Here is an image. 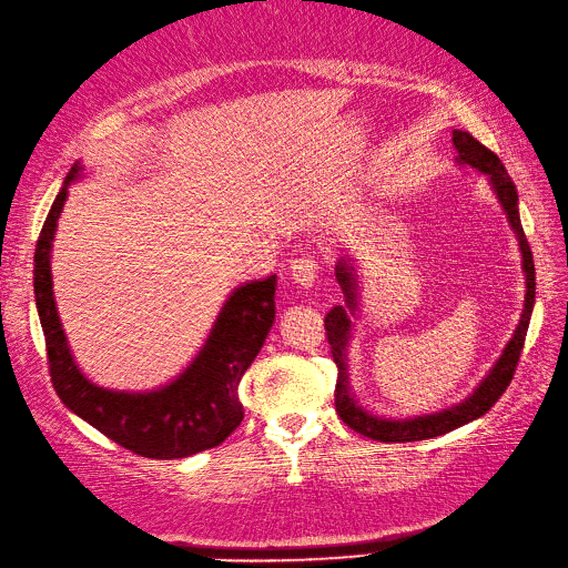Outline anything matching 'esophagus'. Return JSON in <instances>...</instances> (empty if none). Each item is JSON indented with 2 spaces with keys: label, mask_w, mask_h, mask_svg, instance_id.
Returning a JSON list of instances; mask_svg holds the SVG:
<instances>
[{
  "label": "esophagus",
  "mask_w": 568,
  "mask_h": 568,
  "mask_svg": "<svg viewBox=\"0 0 568 568\" xmlns=\"http://www.w3.org/2000/svg\"><path fill=\"white\" fill-rule=\"evenodd\" d=\"M292 282L298 288H311L316 284V264L314 260H294L292 262Z\"/></svg>",
  "instance_id": "34e87169"
}]
</instances>
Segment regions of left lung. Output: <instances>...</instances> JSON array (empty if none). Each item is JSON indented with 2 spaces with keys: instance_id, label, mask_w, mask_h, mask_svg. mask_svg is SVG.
<instances>
[{
  "instance_id": "8db88e82",
  "label": "left lung",
  "mask_w": 568,
  "mask_h": 568,
  "mask_svg": "<svg viewBox=\"0 0 568 568\" xmlns=\"http://www.w3.org/2000/svg\"><path fill=\"white\" fill-rule=\"evenodd\" d=\"M454 146H456L458 166H468L473 171L483 173V176H488L495 199L500 203L507 223H510L513 233L517 237L519 252H523V272H525V308L523 314H519V323L513 333V338L507 341L500 357H497L493 367L478 382V387L473 389L466 399L429 414L379 416L375 412H369L367 407H363L351 387L348 348L355 331L353 318L361 314V282H357L355 260L341 257L338 264H335V280H338L343 288L345 304L333 306L326 316V335L331 343L333 363L338 367V382H335V412H338L341 419L348 424L353 432L373 438V442H382V444L424 442V438L442 436L458 429L463 424L476 422L478 416H483L497 399L503 397V392L507 389V385H510V379L515 375L519 353H523V345H525L531 308H535V260H531V250L527 245L523 220H519L517 189L513 179L507 176L503 161L497 159L488 146H483L476 136L463 130H454Z\"/></svg>"
}]
</instances>
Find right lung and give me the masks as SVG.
<instances>
[{"label":"right lung","mask_w":568,"mask_h":568,"mask_svg":"<svg viewBox=\"0 0 568 568\" xmlns=\"http://www.w3.org/2000/svg\"><path fill=\"white\" fill-rule=\"evenodd\" d=\"M83 173L85 166L75 161L55 195L33 254V292L55 395L80 419L136 456L186 458L223 444L245 416L237 387L274 323L276 276L237 286L225 298L199 355L166 385L149 392L95 385L78 367L68 345L51 274L58 217L63 213L68 189L83 179Z\"/></svg>","instance_id":"obj_1"}]
</instances>
